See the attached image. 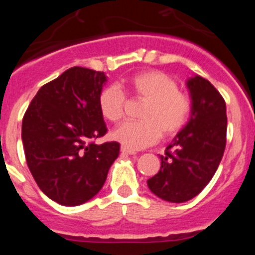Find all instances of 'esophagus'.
Listing matches in <instances>:
<instances>
[{
    "label": "esophagus",
    "mask_w": 255,
    "mask_h": 255,
    "mask_svg": "<svg viewBox=\"0 0 255 255\" xmlns=\"http://www.w3.org/2000/svg\"><path fill=\"white\" fill-rule=\"evenodd\" d=\"M121 151H122L123 154H127V155H134V154H135V151L129 150V149L125 148V146H121Z\"/></svg>",
    "instance_id": "esophagus-1"
}]
</instances>
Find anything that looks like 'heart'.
Returning a JSON list of instances; mask_svg holds the SVG:
<instances>
[{
  "mask_svg": "<svg viewBox=\"0 0 255 255\" xmlns=\"http://www.w3.org/2000/svg\"><path fill=\"white\" fill-rule=\"evenodd\" d=\"M128 90L135 97L145 100L140 122H125L112 132V138L129 150H139L155 144L163 135H176L189 121L191 100L179 91L176 81L161 71H144L132 76ZM127 96L117 85L105 87L99 96L102 116L110 122H118L125 115Z\"/></svg>",
  "mask_w": 255,
  "mask_h": 255,
  "instance_id": "obj_1",
  "label": "heart"
}]
</instances>
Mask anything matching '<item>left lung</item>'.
Masks as SVG:
<instances>
[{"label": "left lung", "instance_id": "1", "mask_svg": "<svg viewBox=\"0 0 255 255\" xmlns=\"http://www.w3.org/2000/svg\"><path fill=\"white\" fill-rule=\"evenodd\" d=\"M189 122L166 146L158 174L146 181L149 190L168 202L194 199L215 175L226 148V102L206 79L190 78Z\"/></svg>", "mask_w": 255, "mask_h": 255}]
</instances>
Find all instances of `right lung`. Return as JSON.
Returning <instances> with one entry per match:
<instances>
[{"mask_svg": "<svg viewBox=\"0 0 255 255\" xmlns=\"http://www.w3.org/2000/svg\"><path fill=\"white\" fill-rule=\"evenodd\" d=\"M105 73L74 68L39 89L24 113L25 160L39 189L63 206L91 200L104 186L120 143L95 144L107 132L99 96Z\"/></svg>", "mask_w": 255, "mask_h": 255, "instance_id": "add662e5", "label": "right lung"}]
</instances>
